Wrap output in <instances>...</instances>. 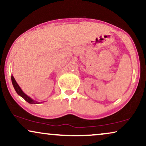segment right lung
<instances>
[{
    "mask_svg": "<svg viewBox=\"0 0 146 146\" xmlns=\"http://www.w3.org/2000/svg\"><path fill=\"white\" fill-rule=\"evenodd\" d=\"M11 80H12V83H13L14 88H15V91L17 92V93L20 96L23 98L25 99V100L27 102H29V104H40V102H39L34 100L32 99L31 97H29V96H27V94H26L24 92L23 90H22L21 87L19 86V85L18 84L17 82H16L15 78H14L13 76H11Z\"/></svg>",
    "mask_w": 146,
    "mask_h": 146,
    "instance_id": "obj_1",
    "label": "right lung"
}]
</instances>
